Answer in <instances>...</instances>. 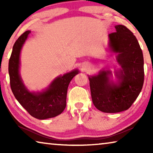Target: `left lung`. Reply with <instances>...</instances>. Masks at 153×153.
I'll list each match as a JSON object with an SVG mask.
<instances>
[{"label":"left lung","mask_w":153,"mask_h":153,"mask_svg":"<svg viewBox=\"0 0 153 153\" xmlns=\"http://www.w3.org/2000/svg\"><path fill=\"white\" fill-rule=\"evenodd\" d=\"M116 32L108 34L110 50L118 53L121 69L116 71L117 84L111 81L110 71H100L90 76L92 102L105 113H119L131 107L140 93L144 84V58L136 36L123 25H115Z\"/></svg>","instance_id":"left-lung-1"}]
</instances>
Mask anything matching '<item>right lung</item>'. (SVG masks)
<instances>
[{
  "mask_svg": "<svg viewBox=\"0 0 153 153\" xmlns=\"http://www.w3.org/2000/svg\"><path fill=\"white\" fill-rule=\"evenodd\" d=\"M30 31L21 35L15 42L9 62L10 85L15 97L32 117L38 120L56 117L66 107L68 86L79 71H72L57 77L42 92H31L24 86L19 75L20 53Z\"/></svg>",
  "mask_w": 153,
  "mask_h": 153,
  "instance_id": "right-lung-1",
  "label": "right lung"
}]
</instances>
